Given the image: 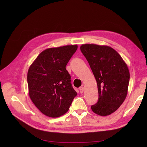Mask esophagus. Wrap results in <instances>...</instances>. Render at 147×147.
<instances>
[{"instance_id": "1", "label": "esophagus", "mask_w": 147, "mask_h": 147, "mask_svg": "<svg viewBox=\"0 0 147 147\" xmlns=\"http://www.w3.org/2000/svg\"><path fill=\"white\" fill-rule=\"evenodd\" d=\"M80 93H83L84 92V88L83 86H81L80 88Z\"/></svg>"}]
</instances>
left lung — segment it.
<instances>
[{
  "label": "left lung",
  "mask_w": 147,
  "mask_h": 147,
  "mask_svg": "<svg viewBox=\"0 0 147 147\" xmlns=\"http://www.w3.org/2000/svg\"><path fill=\"white\" fill-rule=\"evenodd\" d=\"M94 75L99 99L91 106L92 112L100 116L115 112L125 100L129 82V69L121 56L113 48L96 44L80 47Z\"/></svg>",
  "instance_id": "obj_1"
}]
</instances>
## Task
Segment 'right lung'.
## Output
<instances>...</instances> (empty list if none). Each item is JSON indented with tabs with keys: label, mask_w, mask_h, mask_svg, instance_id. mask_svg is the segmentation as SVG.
I'll list each match as a JSON object with an SVG mask.
<instances>
[{
	"label": "right lung",
	"mask_w": 147,
	"mask_h": 147,
	"mask_svg": "<svg viewBox=\"0 0 147 147\" xmlns=\"http://www.w3.org/2000/svg\"><path fill=\"white\" fill-rule=\"evenodd\" d=\"M77 48V45H74L46 49L29 67L27 77L29 97L47 117L57 118L64 115L77 95L65 68Z\"/></svg>",
	"instance_id": "right-lung-1"
}]
</instances>
